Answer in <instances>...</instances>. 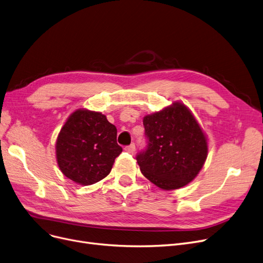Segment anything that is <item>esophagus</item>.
I'll return each instance as SVG.
<instances>
[{"label":"esophagus","mask_w":263,"mask_h":263,"mask_svg":"<svg viewBox=\"0 0 263 263\" xmlns=\"http://www.w3.org/2000/svg\"><path fill=\"white\" fill-rule=\"evenodd\" d=\"M124 151L127 152V153H130V154H134L135 153V145L131 144L129 146H125L124 147Z\"/></svg>","instance_id":"34e87169"}]
</instances>
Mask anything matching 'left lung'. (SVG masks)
I'll use <instances>...</instances> for the list:
<instances>
[{"mask_svg": "<svg viewBox=\"0 0 263 263\" xmlns=\"http://www.w3.org/2000/svg\"><path fill=\"white\" fill-rule=\"evenodd\" d=\"M147 149L136 157L143 175L163 190L179 189L197 177L208 158V139L191 110L174 102L143 118Z\"/></svg>", "mask_w": 263, "mask_h": 263, "instance_id": "obj_1", "label": "left lung"}]
</instances>
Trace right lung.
Masks as SVG:
<instances>
[{"mask_svg": "<svg viewBox=\"0 0 263 263\" xmlns=\"http://www.w3.org/2000/svg\"><path fill=\"white\" fill-rule=\"evenodd\" d=\"M117 129L105 115L86 108L72 112L55 142V158L64 176L89 186L106 177L122 148Z\"/></svg>", "mask_w": 263, "mask_h": 263, "instance_id": "1", "label": "right lung"}]
</instances>
